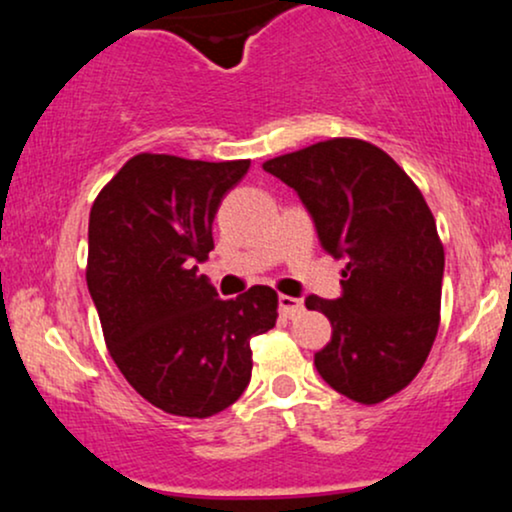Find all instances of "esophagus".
<instances>
[{
	"instance_id": "1",
	"label": "esophagus",
	"mask_w": 512,
	"mask_h": 512,
	"mask_svg": "<svg viewBox=\"0 0 512 512\" xmlns=\"http://www.w3.org/2000/svg\"><path fill=\"white\" fill-rule=\"evenodd\" d=\"M279 313L293 320V317L303 313V301H298V298H291V296H279Z\"/></svg>"
}]
</instances>
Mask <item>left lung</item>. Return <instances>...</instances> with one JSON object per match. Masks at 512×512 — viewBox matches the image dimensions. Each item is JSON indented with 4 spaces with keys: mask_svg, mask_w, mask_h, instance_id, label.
Masks as SVG:
<instances>
[{
    "mask_svg": "<svg viewBox=\"0 0 512 512\" xmlns=\"http://www.w3.org/2000/svg\"><path fill=\"white\" fill-rule=\"evenodd\" d=\"M262 168L301 197L322 250L346 260L342 296L305 298L332 322L317 373L354 402H383L416 378L438 334L445 252L424 195L361 139H330Z\"/></svg>",
    "mask_w": 512,
    "mask_h": 512,
    "instance_id": "left-lung-1",
    "label": "left lung"
}]
</instances>
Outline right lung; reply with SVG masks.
I'll use <instances>...</instances> for the list:
<instances>
[{"label": "right lung", "instance_id": "1", "mask_svg": "<svg viewBox=\"0 0 512 512\" xmlns=\"http://www.w3.org/2000/svg\"><path fill=\"white\" fill-rule=\"evenodd\" d=\"M248 168L139 154L88 216L86 284L105 344L127 383L168 414L207 419L231 407L250 383V339L276 325L274 289L221 301L197 274L221 199Z\"/></svg>", "mask_w": 512, "mask_h": 512}]
</instances>
